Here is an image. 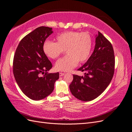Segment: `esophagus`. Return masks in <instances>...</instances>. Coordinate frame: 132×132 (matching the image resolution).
<instances>
[{"mask_svg":"<svg viewBox=\"0 0 132 132\" xmlns=\"http://www.w3.org/2000/svg\"><path fill=\"white\" fill-rule=\"evenodd\" d=\"M64 75V73H62V72L59 73V76L60 77H62Z\"/></svg>","mask_w":132,"mask_h":132,"instance_id":"obj_1","label":"esophagus"}]
</instances>
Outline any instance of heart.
<instances>
[{
    "mask_svg": "<svg viewBox=\"0 0 132 132\" xmlns=\"http://www.w3.org/2000/svg\"><path fill=\"white\" fill-rule=\"evenodd\" d=\"M56 43L46 40L43 49L45 55L55 59L65 50L67 55L57 60L55 68L59 71H70L79 63L88 59L92 47V39L88 33L68 31L56 37Z\"/></svg>",
    "mask_w": 132,
    "mask_h": 132,
    "instance_id": "b5f03b06",
    "label": "heart"
}]
</instances>
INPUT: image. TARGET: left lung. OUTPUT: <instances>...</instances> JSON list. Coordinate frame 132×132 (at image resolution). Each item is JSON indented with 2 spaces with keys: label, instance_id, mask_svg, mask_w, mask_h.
<instances>
[{
  "label": "left lung",
  "instance_id": "left-lung-1",
  "mask_svg": "<svg viewBox=\"0 0 132 132\" xmlns=\"http://www.w3.org/2000/svg\"><path fill=\"white\" fill-rule=\"evenodd\" d=\"M94 52L87 62L78 70L84 76L73 75L69 85L75 97L83 101L97 98L110 84L114 73L115 57L113 47L104 35L98 32L96 36Z\"/></svg>",
  "mask_w": 132,
  "mask_h": 132
}]
</instances>
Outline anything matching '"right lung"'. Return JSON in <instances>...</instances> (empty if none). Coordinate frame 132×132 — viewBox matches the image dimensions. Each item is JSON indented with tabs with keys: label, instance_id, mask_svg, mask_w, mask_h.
I'll return each instance as SVG.
<instances>
[{
	"label": "right lung",
	"instance_id": "1",
	"mask_svg": "<svg viewBox=\"0 0 132 132\" xmlns=\"http://www.w3.org/2000/svg\"><path fill=\"white\" fill-rule=\"evenodd\" d=\"M53 32L52 28L38 27L22 38L15 50L13 64L15 81L23 94L33 100L51 94L59 79L58 72L47 73L53 65L43 49L45 41Z\"/></svg>",
	"mask_w": 132,
	"mask_h": 132
}]
</instances>
